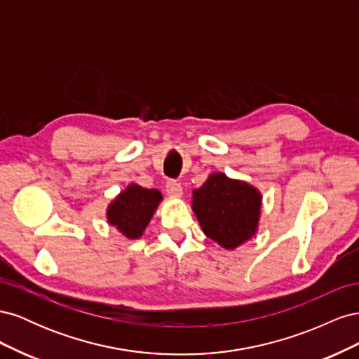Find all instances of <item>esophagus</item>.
Here are the masks:
<instances>
[{"label":"esophagus","mask_w":359,"mask_h":359,"mask_svg":"<svg viewBox=\"0 0 359 359\" xmlns=\"http://www.w3.org/2000/svg\"><path fill=\"white\" fill-rule=\"evenodd\" d=\"M166 191H168V194H170V196H173V198H180L182 194V187H181L180 182L170 180V181L166 182Z\"/></svg>","instance_id":"1"}]
</instances>
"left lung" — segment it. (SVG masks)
Segmentation results:
<instances>
[{
	"instance_id": "obj_1",
	"label": "left lung",
	"mask_w": 359,
	"mask_h": 359,
	"mask_svg": "<svg viewBox=\"0 0 359 359\" xmlns=\"http://www.w3.org/2000/svg\"><path fill=\"white\" fill-rule=\"evenodd\" d=\"M262 194L245 181L211 173L193 190L191 208L203 233L226 250L252 240L257 232Z\"/></svg>"
}]
</instances>
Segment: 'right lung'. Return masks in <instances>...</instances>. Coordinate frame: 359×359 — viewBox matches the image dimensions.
<instances>
[{"instance_id":"right-lung-1","label":"right lung","mask_w":359,"mask_h":359,"mask_svg":"<svg viewBox=\"0 0 359 359\" xmlns=\"http://www.w3.org/2000/svg\"><path fill=\"white\" fill-rule=\"evenodd\" d=\"M161 199V193L156 189L130 184L107 206V223L115 226L128 240H137L153 219Z\"/></svg>"}]
</instances>
